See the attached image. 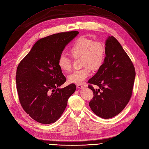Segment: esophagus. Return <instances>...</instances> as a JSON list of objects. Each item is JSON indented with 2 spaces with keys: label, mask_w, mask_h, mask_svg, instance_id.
Returning <instances> with one entry per match:
<instances>
[{
  "label": "esophagus",
  "mask_w": 149,
  "mask_h": 149,
  "mask_svg": "<svg viewBox=\"0 0 149 149\" xmlns=\"http://www.w3.org/2000/svg\"><path fill=\"white\" fill-rule=\"evenodd\" d=\"M77 87L79 88V89H81V88H83V86L81 85H79H79H77Z\"/></svg>",
  "instance_id": "1"
}]
</instances>
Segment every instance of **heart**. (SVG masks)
<instances>
[{"mask_svg":"<svg viewBox=\"0 0 149 149\" xmlns=\"http://www.w3.org/2000/svg\"><path fill=\"white\" fill-rule=\"evenodd\" d=\"M69 53L74 58L80 57L83 68L76 70L68 76L70 83L81 84L91 75L93 69H99L102 64L105 56V45L99 41L80 37L74 42L69 49ZM58 66L63 72H68L72 65L69 58L61 55L58 60Z\"/></svg>","mask_w":149,"mask_h":149,"instance_id":"heart-1","label":"heart"}]
</instances>
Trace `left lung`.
<instances>
[{
  "mask_svg": "<svg viewBox=\"0 0 149 149\" xmlns=\"http://www.w3.org/2000/svg\"><path fill=\"white\" fill-rule=\"evenodd\" d=\"M105 47L103 64L88 81L99 88L89 85L94 93L89 105L97 116L109 119L119 114L130 100L136 73L130 58L114 36L107 38Z\"/></svg>",
  "mask_w": 149,
  "mask_h": 149,
  "instance_id": "left-lung-1",
  "label": "left lung"
}]
</instances>
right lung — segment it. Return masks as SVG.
Returning a JSON list of instances; mask_svg holds the SVG:
<instances>
[{
  "label": "right lung",
  "mask_w": 149,
  "mask_h": 149,
  "mask_svg": "<svg viewBox=\"0 0 149 149\" xmlns=\"http://www.w3.org/2000/svg\"><path fill=\"white\" fill-rule=\"evenodd\" d=\"M79 33L63 32L40 39L17 66L19 102L24 111L41 124H52L58 119L69 97L75 91L73 83L59 88L66 79L57 62L65 47Z\"/></svg>",
  "instance_id": "right-lung-1"
}]
</instances>
